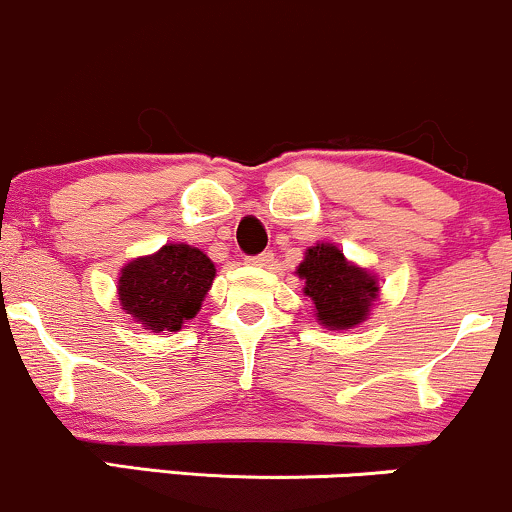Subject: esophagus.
<instances>
[{"label": "esophagus", "mask_w": 512, "mask_h": 512, "mask_svg": "<svg viewBox=\"0 0 512 512\" xmlns=\"http://www.w3.org/2000/svg\"><path fill=\"white\" fill-rule=\"evenodd\" d=\"M271 261H273V254H258V256L246 258V263H249V266H258V268H266Z\"/></svg>", "instance_id": "1"}]
</instances>
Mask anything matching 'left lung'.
Segmentation results:
<instances>
[{"label": "left lung", "mask_w": 512, "mask_h": 512, "mask_svg": "<svg viewBox=\"0 0 512 512\" xmlns=\"http://www.w3.org/2000/svg\"><path fill=\"white\" fill-rule=\"evenodd\" d=\"M295 273L304 280L302 292L314 304V317L329 331L360 326L370 319L372 307L380 300L377 275L348 261L343 251L329 241L309 246Z\"/></svg>", "instance_id": "obj_1"}]
</instances>
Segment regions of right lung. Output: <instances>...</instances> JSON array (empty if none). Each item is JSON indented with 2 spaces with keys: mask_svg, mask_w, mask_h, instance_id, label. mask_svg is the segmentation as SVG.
<instances>
[{
  "mask_svg": "<svg viewBox=\"0 0 512 512\" xmlns=\"http://www.w3.org/2000/svg\"><path fill=\"white\" fill-rule=\"evenodd\" d=\"M215 273V263L198 246L164 244L120 268V309L152 333L179 331L200 312Z\"/></svg>",
  "mask_w": 512,
  "mask_h": 512,
  "instance_id": "right-lung-1",
  "label": "right lung"
}]
</instances>
